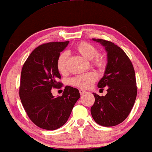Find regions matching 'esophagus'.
Wrapping results in <instances>:
<instances>
[{
  "label": "esophagus",
  "mask_w": 152,
  "mask_h": 152,
  "mask_svg": "<svg viewBox=\"0 0 152 152\" xmlns=\"http://www.w3.org/2000/svg\"><path fill=\"white\" fill-rule=\"evenodd\" d=\"M79 93L82 96V95H84V94H86L87 93V91H86L83 90V89H80L79 90Z\"/></svg>",
  "instance_id": "esophagus-1"
}]
</instances>
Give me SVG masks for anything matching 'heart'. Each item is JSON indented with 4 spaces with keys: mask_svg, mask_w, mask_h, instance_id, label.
<instances>
[{
    "mask_svg": "<svg viewBox=\"0 0 152 152\" xmlns=\"http://www.w3.org/2000/svg\"><path fill=\"white\" fill-rule=\"evenodd\" d=\"M74 50L80 55L88 60H92V64L99 69H103L106 65V59L104 55L98 53V49L95 46L88 42H80L74 47ZM69 54L64 51L59 54L56 61L57 69L61 74H66L67 71V60ZM96 80V76L93 72L75 76L71 78V83L73 86L81 88H88Z\"/></svg>",
    "mask_w": 152,
    "mask_h": 152,
    "instance_id": "1",
    "label": "heart"
}]
</instances>
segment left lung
<instances>
[{
	"label": "left lung",
	"instance_id": "obj_1",
	"mask_svg": "<svg viewBox=\"0 0 152 152\" xmlns=\"http://www.w3.org/2000/svg\"><path fill=\"white\" fill-rule=\"evenodd\" d=\"M107 51V66L99 88L107 86V94L100 96L93 93L95 102L91 108L94 121L101 126H113L123 122L130 114L137 94L135 72L128 56L117 45L100 38Z\"/></svg>",
	"mask_w": 152,
	"mask_h": 152
}]
</instances>
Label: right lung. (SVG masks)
Masks as SVG:
<instances>
[{
  "label": "right lung",
  "instance_id": "right-lung-1",
  "mask_svg": "<svg viewBox=\"0 0 152 152\" xmlns=\"http://www.w3.org/2000/svg\"><path fill=\"white\" fill-rule=\"evenodd\" d=\"M69 41L40 45L24 63L19 96L28 116L40 128L55 130L65 124L80 98L77 88L66 86L61 96L55 98L52 88H61V75L56 67L59 54Z\"/></svg>",
  "mask_w": 152,
  "mask_h": 152
}]
</instances>
